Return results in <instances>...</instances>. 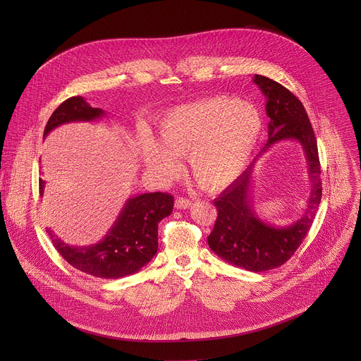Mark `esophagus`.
Returning <instances> with one entry per match:
<instances>
[{"label": "esophagus", "instance_id": "obj_1", "mask_svg": "<svg viewBox=\"0 0 361 361\" xmlns=\"http://www.w3.org/2000/svg\"><path fill=\"white\" fill-rule=\"evenodd\" d=\"M174 207H176L177 210H185V209L191 207V200H188V198H185V197H178V198L176 200V202H174Z\"/></svg>", "mask_w": 361, "mask_h": 361}]
</instances>
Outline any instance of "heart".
Returning <instances> with one entry per match:
<instances>
[{"mask_svg": "<svg viewBox=\"0 0 361 361\" xmlns=\"http://www.w3.org/2000/svg\"><path fill=\"white\" fill-rule=\"evenodd\" d=\"M263 131L260 111L250 102L216 97L178 106L157 123L156 141L145 137L141 160L160 180L180 170L177 157H187L188 169L200 185L220 190L245 169Z\"/></svg>", "mask_w": 361, "mask_h": 361, "instance_id": "b5f03b06", "label": "heart"}]
</instances>
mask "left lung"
Returning <instances> with one entry per match:
<instances>
[{"label": "left lung", "mask_w": 361, "mask_h": 361, "mask_svg": "<svg viewBox=\"0 0 361 361\" xmlns=\"http://www.w3.org/2000/svg\"><path fill=\"white\" fill-rule=\"evenodd\" d=\"M267 98L269 141L262 149L284 140L301 144L312 180V192L304 216L287 227H274L255 216L248 195L254 161L214 200L217 219L207 237L210 248L223 260L248 271L262 273L283 266L310 231L322 201V170L317 140L301 101L277 81L255 74L252 80Z\"/></svg>", "instance_id": "1"}]
</instances>
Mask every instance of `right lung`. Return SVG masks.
I'll use <instances>...</instances> for the list:
<instances>
[{
    "label": "right lung",
    "mask_w": 361,
    "mask_h": 361,
    "mask_svg": "<svg viewBox=\"0 0 361 361\" xmlns=\"http://www.w3.org/2000/svg\"><path fill=\"white\" fill-rule=\"evenodd\" d=\"M104 116L87 104L82 97L66 99L51 114L44 137L56 127L71 121H92ZM39 178V192H44ZM174 197L169 192H145L130 198L109 234L98 244L73 247L47 228L57 251L74 269L99 279H120L140 271L159 248V223L173 213Z\"/></svg>",
    "instance_id": "right-lung-1"
}]
</instances>
